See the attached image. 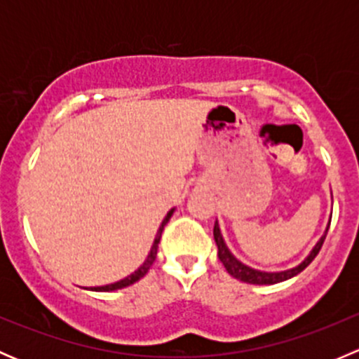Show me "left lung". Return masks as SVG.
<instances>
[{
	"instance_id": "1",
	"label": "left lung",
	"mask_w": 359,
	"mask_h": 359,
	"mask_svg": "<svg viewBox=\"0 0 359 359\" xmlns=\"http://www.w3.org/2000/svg\"><path fill=\"white\" fill-rule=\"evenodd\" d=\"M328 227H330V222H328L327 229H325V234L320 238V241L314 245V248L311 250L309 255H307L306 259L299 264V266L292 267V269L278 271V273H266V271L253 269V267L247 266V264L240 262V260H238L236 257L231 253V250L227 248L226 241H224L222 234H220L219 222H215V226H213V238H215L217 248H219L220 262L224 264V267H226V271L231 274V276L236 278V280H240V281H245V283H250V285H274V283H280V281L290 280V278L297 276V274L302 273V271L306 269L311 262H313L314 257L320 253L321 247H323V241H325V238H327Z\"/></svg>"
}]
</instances>
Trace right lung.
I'll return each instance as SVG.
<instances>
[{
  "label": "right lung",
  "instance_id": "1",
  "mask_svg": "<svg viewBox=\"0 0 359 359\" xmlns=\"http://www.w3.org/2000/svg\"><path fill=\"white\" fill-rule=\"evenodd\" d=\"M173 212H175V208H172V210H170V212L166 213V217H165V219H163L161 226H159V229H158V234H156V238H154V243H153V247H151V252H149V255H147V259L144 260V264H142V266L139 267V269L135 271V273H132V274H130V276L123 278V280L116 281V283H111V285H104V287H90L88 290H92V292H112V290H119V288L130 287V285H133V283H135V281H139L140 278H144V276H146V274H147V271H149V267L153 266V262H154V260H156V253H158V243H159V240H161V233H163V229H165L166 222H168V220H170V217L173 215Z\"/></svg>",
  "mask_w": 359,
  "mask_h": 359
}]
</instances>
